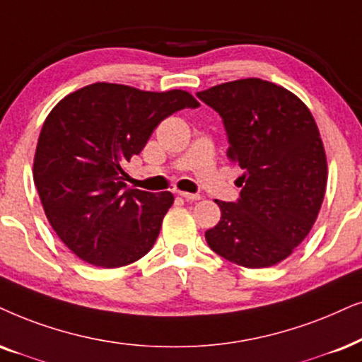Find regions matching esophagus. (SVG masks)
Listing matches in <instances>:
<instances>
[{
    "label": "esophagus",
    "instance_id": "1",
    "mask_svg": "<svg viewBox=\"0 0 362 362\" xmlns=\"http://www.w3.org/2000/svg\"><path fill=\"white\" fill-rule=\"evenodd\" d=\"M177 194H180L181 198L186 201H199V198H201L199 194H191V192H185V191H180Z\"/></svg>",
    "mask_w": 362,
    "mask_h": 362
}]
</instances>
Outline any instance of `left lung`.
Returning a JSON list of instances; mask_svg holds the SVG:
<instances>
[{"label":"left lung","mask_w":362,"mask_h":362,"mask_svg":"<svg viewBox=\"0 0 362 362\" xmlns=\"http://www.w3.org/2000/svg\"><path fill=\"white\" fill-rule=\"evenodd\" d=\"M228 131V159L243 170L241 198L216 199L221 219L206 231L224 259L259 269L293 255L316 223L327 185L325 144L294 93L259 78L198 93Z\"/></svg>","instance_id":"8db88e82"}]
</instances>
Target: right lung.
I'll return each mask as SVG.
<instances>
[{"label": "right lung", "instance_id": "1", "mask_svg": "<svg viewBox=\"0 0 362 362\" xmlns=\"http://www.w3.org/2000/svg\"><path fill=\"white\" fill-rule=\"evenodd\" d=\"M196 106L182 89L154 93L93 83L51 110L33 180L51 228L79 259L111 269L148 255L175 196L126 186V163L164 118Z\"/></svg>", "mask_w": 362, "mask_h": 362}]
</instances>
